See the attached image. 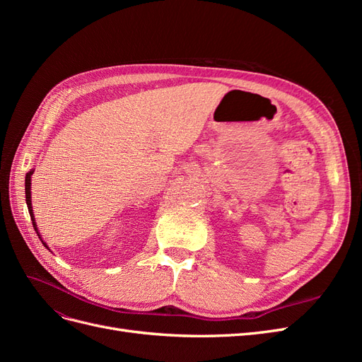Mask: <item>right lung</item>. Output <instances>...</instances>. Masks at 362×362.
<instances>
[{
  "mask_svg": "<svg viewBox=\"0 0 362 362\" xmlns=\"http://www.w3.org/2000/svg\"><path fill=\"white\" fill-rule=\"evenodd\" d=\"M33 172H35V170L31 169V170L25 175V201H27V206H28V213H30V217H31L33 226H35V231L37 233L39 238L42 240V237H40V234H39V231H37V225H36V222H35V214H33V206H31V175H33ZM42 243H43V246L48 247L47 243L43 242V240H42Z\"/></svg>",
  "mask_w": 362,
  "mask_h": 362,
  "instance_id": "obj_1",
  "label": "right lung"
}]
</instances>
